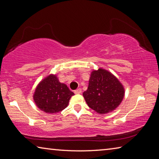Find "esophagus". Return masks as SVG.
Instances as JSON below:
<instances>
[{"label": "esophagus", "mask_w": 159, "mask_h": 159, "mask_svg": "<svg viewBox=\"0 0 159 159\" xmlns=\"http://www.w3.org/2000/svg\"><path fill=\"white\" fill-rule=\"evenodd\" d=\"M81 92H82V90L80 89H78L75 90H74L75 94H80V93H81Z\"/></svg>", "instance_id": "1"}]
</instances>
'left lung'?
I'll list each match as a JSON object with an SVG mask.
<instances>
[{
    "mask_svg": "<svg viewBox=\"0 0 159 159\" xmlns=\"http://www.w3.org/2000/svg\"><path fill=\"white\" fill-rule=\"evenodd\" d=\"M83 95L89 107L103 115L119 106L125 96V89L112 74L99 69L91 72L89 87Z\"/></svg>",
    "mask_w": 159,
    "mask_h": 159,
    "instance_id": "1",
    "label": "left lung"
}]
</instances>
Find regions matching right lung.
<instances>
[{
    "label": "right lung",
    "instance_id": "right-lung-1",
    "mask_svg": "<svg viewBox=\"0 0 159 159\" xmlns=\"http://www.w3.org/2000/svg\"><path fill=\"white\" fill-rule=\"evenodd\" d=\"M74 95L66 84L59 81L56 75L51 74L37 85L33 98L42 111L54 114L65 109Z\"/></svg>",
    "mask_w": 159,
    "mask_h": 159
}]
</instances>
